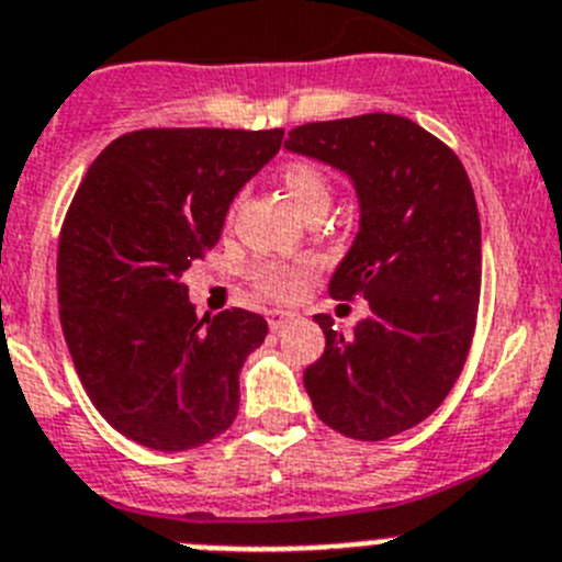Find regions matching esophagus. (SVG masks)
Listing matches in <instances>:
<instances>
[{
    "label": "esophagus",
    "instance_id": "esophagus-1",
    "mask_svg": "<svg viewBox=\"0 0 562 562\" xmlns=\"http://www.w3.org/2000/svg\"><path fill=\"white\" fill-rule=\"evenodd\" d=\"M266 316H269V327L277 333V329H282V327H285V324H291L293 318H296V313H291V311H269V313H266Z\"/></svg>",
    "mask_w": 562,
    "mask_h": 562
}]
</instances>
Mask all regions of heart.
<instances>
[{"label": "heart", "instance_id": "1", "mask_svg": "<svg viewBox=\"0 0 562 562\" xmlns=\"http://www.w3.org/2000/svg\"><path fill=\"white\" fill-rule=\"evenodd\" d=\"M280 182L305 216L313 210H327L329 199H333L329 177L313 160L288 162L285 169L280 171ZM313 269H316V263L311 257H302V260H293V263H288V260H257L251 266V280H255L257 291H263L266 296L291 299L299 291L302 277L311 274Z\"/></svg>", "mask_w": 562, "mask_h": 562}]
</instances>
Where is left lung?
<instances>
[{
  "label": "left lung",
  "instance_id": "obj_1",
  "mask_svg": "<svg viewBox=\"0 0 562 562\" xmlns=\"http://www.w3.org/2000/svg\"><path fill=\"white\" fill-rule=\"evenodd\" d=\"M285 149L349 175L360 202L329 296H363L369 316L352 335L316 316L327 346L305 369L313 411L355 440L405 432L447 400L474 338L482 238L469 175L443 140L391 113L302 124Z\"/></svg>",
  "mask_w": 562,
  "mask_h": 562
}]
</instances>
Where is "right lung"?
<instances>
[{
  "mask_svg": "<svg viewBox=\"0 0 562 562\" xmlns=\"http://www.w3.org/2000/svg\"><path fill=\"white\" fill-rule=\"evenodd\" d=\"M282 135L135 130L104 146L71 199L57 246L63 335L93 407L140 447L186 452L238 416V374L269 324L240 307L196 318L186 271Z\"/></svg>",
  "mask_w": 562,
  "mask_h": 562,
  "instance_id": "1",
  "label": "right lung"
}]
</instances>
